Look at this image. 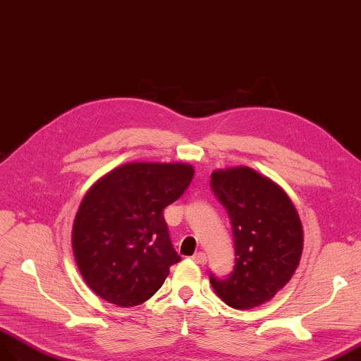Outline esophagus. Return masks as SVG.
Segmentation results:
<instances>
[{
	"mask_svg": "<svg viewBox=\"0 0 361 361\" xmlns=\"http://www.w3.org/2000/svg\"><path fill=\"white\" fill-rule=\"evenodd\" d=\"M192 261H194V262H197V264H202V266H203L204 262H207V255H204L203 252H197L196 255L192 257Z\"/></svg>",
	"mask_w": 361,
	"mask_h": 361,
	"instance_id": "1",
	"label": "esophagus"
}]
</instances>
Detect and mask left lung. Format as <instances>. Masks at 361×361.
<instances>
[{
	"label": "left lung",
	"instance_id": "8db88e82",
	"mask_svg": "<svg viewBox=\"0 0 361 361\" xmlns=\"http://www.w3.org/2000/svg\"><path fill=\"white\" fill-rule=\"evenodd\" d=\"M211 187L226 208L235 246V266L219 279L217 296L232 308L250 310L270 300L299 266L304 231L287 192L253 169L216 170Z\"/></svg>",
	"mask_w": 361,
	"mask_h": 361
}]
</instances>
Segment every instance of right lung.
Wrapping results in <instances>:
<instances>
[{
    "label": "right lung",
    "mask_w": 361,
    "mask_h": 361,
    "mask_svg": "<svg viewBox=\"0 0 361 361\" xmlns=\"http://www.w3.org/2000/svg\"><path fill=\"white\" fill-rule=\"evenodd\" d=\"M192 176L188 164L130 162L85 194L71 243L80 275L95 295L135 307L161 288L180 261L162 211L182 196Z\"/></svg>",
    "instance_id": "1"
}]
</instances>
